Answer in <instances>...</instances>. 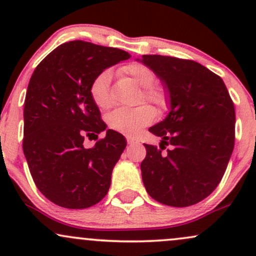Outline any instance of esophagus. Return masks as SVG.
<instances>
[{
    "instance_id": "esophagus-1",
    "label": "esophagus",
    "mask_w": 256,
    "mask_h": 256,
    "mask_svg": "<svg viewBox=\"0 0 256 256\" xmlns=\"http://www.w3.org/2000/svg\"><path fill=\"white\" fill-rule=\"evenodd\" d=\"M126 140H128V144H134V143H138V140H136V138H134V137H131V136L126 137Z\"/></svg>"
}]
</instances>
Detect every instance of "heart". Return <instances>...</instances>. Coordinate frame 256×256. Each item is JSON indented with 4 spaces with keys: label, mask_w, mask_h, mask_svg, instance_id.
<instances>
[{
    "label": "heart",
    "mask_w": 256,
    "mask_h": 256,
    "mask_svg": "<svg viewBox=\"0 0 256 256\" xmlns=\"http://www.w3.org/2000/svg\"><path fill=\"white\" fill-rule=\"evenodd\" d=\"M122 72L131 78L137 86L142 88L143 100L164 107L166 104V95L161 88L152 86L155 83V74L149 67L142 64H130L122 68ZM112 74L104 71L92 80L90 85V96L100 110H108L112 106L110 92ZM155 119V110L150 106H140L137 108H118L108 116V125L113 130L122 132L128 136H136L143 128Z\"/></svg>",
    "instance_id": "b5f03b06"
}]
</instances>
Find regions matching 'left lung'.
Returning a JSON list of instances; mask_svg holds the SVG:
<instances>
[{"label":"left lung","mask_w":256,"mask_h":256,"mask_svg":"<svg viewBox=\"0 0 256 256\" xmlns=\"http://www.w3.org/2000/svg\"><path fill=\"white\" fill-rule=\"evenodd\" d=\"M160 79L168 114L149 128L160 148L144 144L146 190L160 204L188 207L210 196L224 176L234 144V107L219 76L192 60L136 58ZM171 145L165 154L160 152Z\"/></svg>","instance_id":"8db88e82"}]
</instances>
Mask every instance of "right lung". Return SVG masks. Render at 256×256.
Here are the masks:
<instances>
[{"mask_svg": "<svg viewBox=\"0 0 256 256\" xmlns=\"http://www.w3.org/2000/svg\"><path fill=\"white\" fill-rule=\"evenodd\" d=\"M131 55L116 48L73 40L61 44L32 73L24 106L22 149L34 184L52 204L82 210L98 204L126 146L106 130L90 85L100 73ZM106 137L91 148L85 136Z\"/></svg>", "mask_w": 256, "mask_h": 256, "instance_id": "right-lung-1", "label": "right lung"}]
</instances>
